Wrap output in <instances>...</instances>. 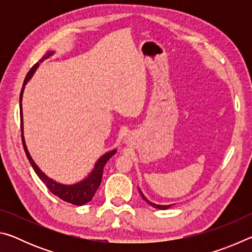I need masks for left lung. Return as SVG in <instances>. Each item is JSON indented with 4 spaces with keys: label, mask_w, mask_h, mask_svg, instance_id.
<instances>
[{
    "label": "left lung",
    "mask_w": 252,
    "mask_h": 252,
    "mask_svg": "<svg viewBox=\"0 0 252 252\" xmlns=\"http://www.w3.org/2000/svg\"><path fill=\"white\" fill-rule=\"evenodd\" d=\"M139 191H140V194H141L142 195V198H143V200H144V201H146V202H148L149 204H150V206H152L153 208H157V209H161V210H167V209H169L170 207H171L172 206V204H169V206H161V204H156V203H153V202H151V201H149V200L146 198V197H144V194L141 192V190H140L139 189Z\"/></svg>",
    "instance_id": "8db88e82"
}]
</instances>
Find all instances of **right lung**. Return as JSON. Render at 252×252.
I'll return each mask as SVG.
<instances>
[{
  "instance_id": "1",
  "label": "right lung",
  "mask_w": 252,
  "mask_h": 252,
  "mask_svg": "<svg viewBox=\"0 0 252 252\" xmlns=\"http://www.w3.org/2000/svg\"><path fill=\"white\" fill-rule=\"evenodd\" d=\"M54 52H48V54H45L43 58H42L39 62L35 63V64L33 65V67L31 70L29 71L28 75L25 76V80H24V83H23V88H22V91H21V94H20V110H21V132H22V142H23V148H24V151L27 153V157L30 161V163H31L32 168L34 169V171L37 174V177H39L42 181H43L44 185L48 187V189L52 192L53 194L57 195L60 199L64 200V201L72 203V204H75V206H82V204L88 203L89 201H91L92 198L94 197V193L95 191L97 190V188L100 187L101 185V180H102V174H103V168L106 162L109 161V159L113 155H116L117 150L114 149L112 151H109L106 152L105 155L102 156L99 160L96 161V163L94 165V169L92 170V172L89 174V176L84 179V180L80 181L78 183H75V185H62V183H59L57 181L52 180V179L46 177L45 174L41 171L40 168L37 167L35 164V162L33 161V159L30 156V153L28 151V148H27V144H25V140H24V136H23V120H22V104H21V102H22V96H23V91H24V87L25 84L28 83V81L32 78V75L35 70L39 67L40 63L43 62L44 60L48 59L49 57H51Z\"/></svg>"
}]
</instances>
